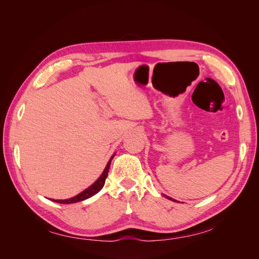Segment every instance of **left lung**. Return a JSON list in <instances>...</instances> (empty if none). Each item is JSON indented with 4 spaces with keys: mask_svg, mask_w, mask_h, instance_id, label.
Returning <instances> with one entry per match:
<instances>
[{
    "mask_svg": "<svg viewBox=\"0 0 259 259\" xmlns=\"http://www.w3.org/2000/svg\"><path fill=\"white\" fill-rule=\"evenodd\" d=\"M165 198L166 199H168V200H171V201H174V202H177L176 200H174V199H171V198H169V197H167V195H165Z\"/></svg>",
    "mask_w": 259,
    "mask_h": 259,
    "instance_id": "obj_1",
    "label": "left lung"
}]
</instances>
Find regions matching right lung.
Wrapping results in <instances>:
<instances>
[{"label":"right lung","mask_w":259,"mask_h":259,"mask_svg":"<svg viewBox=\"0 0 259 259\" xmlns=\"http://www.w3.org/2000/svg\"><path fill=\"white\" fill-rule=\"evenodd\" d=\"M113 156H114V154L111 156V159L109 160L105 170L103 171V174H101L100 177L96 180V182L94 183L92 186H90L88 189H85L81 193L75 195V197L67 199V200H54V199H51V200L54 201V202L61 203V204H71V203H76V202H80V201H84L86 199L93 197V195L96 194L97 192H99L101 190V188H103L104 185H105L106 178L108 176V171H109V168H110V164H111V160L113 159Z\"/></svg>","instance_id":"right-lung-1"}]
</instances>
